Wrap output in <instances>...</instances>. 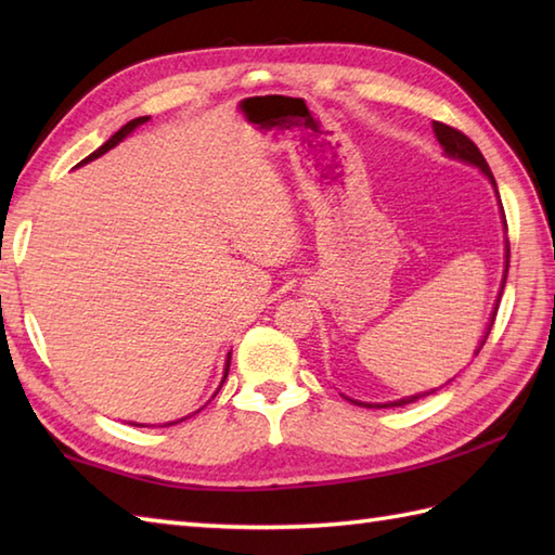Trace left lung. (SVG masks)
Segmentation results:
<instances>
[{"label":"left lung","instance_id":"1","mask_svg":"<svg viewBox=\"0 0 555 555\" xmlns=\"http://www.w3.org/2000/svg\"><path fill=\"white\" fill-rule=\"evenodd\" d=\"M431 128H434V135H436V140H439V145L443 147V155H446V157H451V159H457V162H465V164H469V167H477V169H479L481 173H485L487 179L491 181L493 191H496V195H499V188H496V181H493V173H491V169H489V164H487L485 155H481V152H479V147L473 143V140H469L465 133L455 131V128L446 126V124H439V121H434V126H431ZM499 205H501V199H499ZM501 211H503V207H501ZM503 229L508 231V223H505V215H503ZM508 262H511V243H508V238H505V269H503L501 291H499L496 305H493V312H491V317H489V324H487L485 338L479 340V346H477V350H475V356H477V352L481 350V346L487 344V336H489V332H491L493 320H496L499 302H501L503 288H505V276H508ZM434 391H436V388H431V391H424V393L405 396V398H400V400H388V403H362V400H352V398H348V396H346V398L350 400V403L362 405V408H400V405L415 403V400H420V398H424V396H431Z\"/></svg>","mask_w":555,"mask_h":555}]
</instances>
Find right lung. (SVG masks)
Returning <instances> with one entry per match:
<instances>
[{
  "instance_id": "add662e5",
  "label": "right lung",
  "mask_w": 555,
  "mask_h": 555,
  "mask_svg": "<svg viewBox=\"0 0 555 555\" xmlns=\"http://www.w3.org/2000/svg\"><path fill=\"white\" fill-rule=\"evenodd\" d=\"M150 121V116H138V119H133V121H128L124 128H119V131H116L109 140H107V143H104V145H100L95 152H92V155H88L86 159H82V162H78V167H82V164H88V162H92V159H98V157H102L104 155V152H109L112 147H116V145H119L121 143V140L124 138H128V135H131L133 131H135V128L138 126H143V124H147ZM229 367H231V352H229V356H227V364H223V379H221V384L223 382H227V376H229ZM221 384H219V388H221ZM219 388H217V391H215V396L219 393ZM215 396H211V398H215ZM193 415H195V412H193ZM188 417H191V415H188ZM188 417H181V420H173V422H164V427H171V424H179V422H183V420H188ZM135 427H147V424H135Z\"/></svg>"
}]
</instances>
